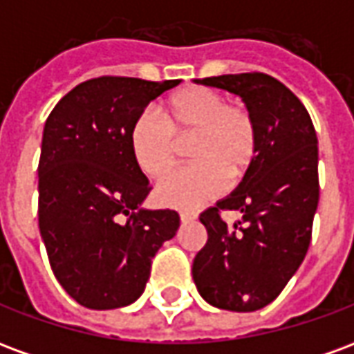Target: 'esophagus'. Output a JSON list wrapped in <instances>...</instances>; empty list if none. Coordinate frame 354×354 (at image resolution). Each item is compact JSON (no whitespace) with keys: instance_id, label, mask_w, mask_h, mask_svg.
Returning a JSON list of instances; mask_svg holds the SVG:
<instances>
[{"instance_id":"1","label":"esophagus","mask_w":354,"mask_h":354,"mask_svg":"<svg viewBox=\"0 0 354 354\" xmlns=\"http://www.w3.org/2000/svg\"><path fill=\"white\" fill-rule=\"evenodd\" d=\"M195 218H197V214H195V212H180V220H182L184 223L193 222Z\"/></svg>"}]
</instances>
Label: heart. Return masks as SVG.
I'll list each match as a JSON object with an SVG mask.
<instances>
[{
  "mask_svg": "<svg viewBox=\"0 0 354 354\" xmlns=\"http://www.w3.org/2000/svg\"><path fill=\"white\" fill-rule=\"evenodd\" d=\"M187 142L195 165L162 180L155 192L167 207L197 208L222 195L227 180L239 184L258 157L260 131L245 104L193 85L170 94L161 117L140 113L129 132L132 159L151 180H161L176 167L180 144Z\"/></svg>",
  "mask_w": 354,
  "mask_h": 354,
  "instance_id": "obj_1",
  "label": "heart"
}]
</instances>
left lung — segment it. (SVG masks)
Wrapping results in <instances>:
<instances>
[{
  "mask_svg": "<svg viewBox=\"0 0 354 354\" xmlns=\"http://www.w3.org/2000/svg\"><path fill=\"white\" fill-rule=\"evenodd\" d=\"M239 94L256 117L260 149L227 199L201 214L207 245L193 260V281L208 304L256 311L271 304L301 266L319 207V144L305 106L261 72L197 80ZM223 209L243 220L227 226Z\"/></svg>",
  "mask_w": 354,
  "mask_h": 354,
  "instance_id": "obj_1",
  "label": "left lung"
}]
</instances>
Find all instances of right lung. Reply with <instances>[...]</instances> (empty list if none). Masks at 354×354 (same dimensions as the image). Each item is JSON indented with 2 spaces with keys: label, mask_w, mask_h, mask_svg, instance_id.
Wrapping results in <instances>:
<instances>
[{
  "label": "right lung",
  "mask_w": 354,
  "mask_h": 354,
  "mask_svg": "<svg viewBox=\"0 0 354 354\" xmlns=\"http://www.w3.org/2000/svg\"><path fill=\"white\" fill-rule=\"evenodd\" d=\"M180 80L102 75L83 81L45 121L37 220L49 263L83 307L117 309L146 288L151 258L176 235V210H144L151 192L129 132L149 102Z\"/></svg>",
  "instance_id": "add662e5"
}]
</instances>
